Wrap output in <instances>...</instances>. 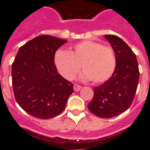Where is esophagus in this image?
Segmentation results:
<instances>
[{"label": "esophagus", "mask_w": 150, "mask_h": 150, "mask_svg": "<svg viewBox=\"0 0 150 150\" xmlns=\"http://www.w3.org/2000/svg\"><path fill=\"white\" fill-rule=\"evenodd\" d=\"M81 88V87L79 85H74V91H79L80 89Z\"/></svg>", "instance_id": "34e87169"}]
</instances>
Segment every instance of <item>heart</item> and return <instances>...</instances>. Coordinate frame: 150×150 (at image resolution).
Returning a JSON list of instances; mask_svg holds the SVG:
<instances>
[{"label":"heart","mask_w":150,"mask_h":150,"mask_svg":"<svg viewBox=\"0 0 150 150\" xmlns=\"http://www.w3.org/2000/svg\"><path fill=\"white\" fill-rule=\"evenodd\" d=\"M54 62L65 79H73L82 67L84 71L80 78L82 80L91 79L94 83L107 81L116 67V57L111 48L91 40L75 44L70 52L58 50Z\"/></svg>","instance_id":"heart-1"}]
</instances>
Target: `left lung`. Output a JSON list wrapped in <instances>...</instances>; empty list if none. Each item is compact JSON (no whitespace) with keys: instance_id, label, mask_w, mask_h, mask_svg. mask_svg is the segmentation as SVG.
I'll return each instance as SVG.
<instances>
[{"instance_id":"8db88e82","label":"left lung","mask_w":150,"mask_h":150,"mask_svg":"<svg viewBox=\"0 0 150 150\" xmlns=\"http://www.w3.org/2000/svg\"><path fill=\"white\" fill-rule=\"evenodd\" d=\"M116 57V67L108 80L94 89L92 100L88 104L92 114L111 118L124 113L133 102L139 82L137 56L127 44L115 35H105Z\"/></svg>"}]
</instances>
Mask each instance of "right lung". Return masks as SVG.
I'll use <instances>...</instances> for the list:
<instances>
[{"label":"right lung","mask_w":150,"mask_h":150,"mask_svg":"<svg viewBox=\"0 0 150 150\" xmlns=\"http://www.w3.org/2000/svg\"><path fill=\"white\" fill-rule=\"evenodd\" d=\"M67 40L38 36L21 46L12 64V85L17 102L33 117H55L63 111L73 84L58 73L56 50Z\"/></svg>","instance_id":"obj_1"}]
</instances>
